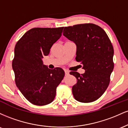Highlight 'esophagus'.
<instances>
[{
  "label": "esophagus",
  "instance_id": "1",
  "mask_svg": "<svg viewBox=\"0 0 128 128\" xmlns=\"http://www.w3.org/2000/svg\"><path fill=\"white\" fill-rule=\"evenodd\" d=\"M64 72H65V74L66 75H68L69 74V71L67 70H64Z\"/></svg>",
  "mask_w": 128,
  "mask_h": 128
}]
</instances>
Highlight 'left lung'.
Here are the masks:
<instances>
[{
  "mask_svg": "<svg viewBox=\"0 0 128 128\" xmlns=\"http://www.w3.org/2000/svg\"><path fill=\"white\" fill-rule=\"evenodd\" d=\"M63 36L76 46L77 62L83 74L70 72L77 79L72 86L74 99L83 103L96 100L105 92L114 69V49L105 30L92 23L64 28Z\"/></svg>",
  "mask_w": 128,
  "mask_h": 128,
  "instance_id": "obj_1",
  "label": "left lung"
}]
</instances>
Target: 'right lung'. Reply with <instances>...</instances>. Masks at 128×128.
<instances>
[{"label": "right lung", "mask_w": 128, "mask_h": 128, "mask_svg": "<svg viewBox=\"0 0 128 128\" xmlns=\"http://www.w3.org/2000/svg\"><path fill=\"white\" fill-rule=\"evenodd\" d=\"M63 28H32L23 35L15 46L12 66L16 86L34 105L42 106L52 102L56 87L64 76L62 68L49 69L42 60L61 37Z\"/></svg>", "instance_id": "add662e5"}]
</instances>
